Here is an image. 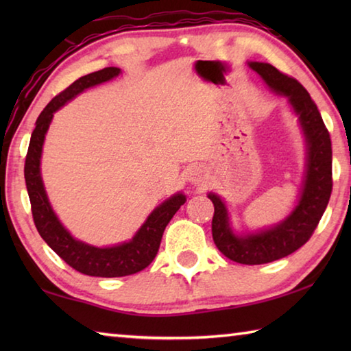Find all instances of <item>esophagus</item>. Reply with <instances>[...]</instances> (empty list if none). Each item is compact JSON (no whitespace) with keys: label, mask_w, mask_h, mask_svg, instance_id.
Wrapping results in <instances>:
<instances>
[{"label":"esophagus","mask_w":351,"mask_h":351,"mask_svg":"<svg viewBox=\"0 0 351 351\" xmlns=\"http://www.w3.org/2000/svg\"><path fill=\"white\" fill-rule=\"evenodd\" d=\"M187 180H189V182H192L193 186H199V184H203V182L207 181L206 170L201 167V165H195V167L189 170Z\"/></svg>","instance_id":"34e87169"}]
</instances>
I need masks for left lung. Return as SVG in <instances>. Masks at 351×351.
I'll return each instance as SVG.
<instances>
[{"label": "left lung", "instance_id": "8db88e82", "mask_svg": "<svg viewBox=\"0 0 351 351\" xmlns=\"http://www.w3.org/2000/svg\"><path fill=\"white\" fill-rule=\"evenodd\" d=\"M272 93L287 97L297 116L305 141V170L299 198L289 215L280 223L252 232H237L230 213L219 195L209 192L215 212L212 218V237L219 252L241 265H263L293 254L310 240L330 201L331 139L322 116L310 94L293 77L263 62H247Z\"/></svg>", "mask_w": 351, "mask_h": 351}]
</instances>
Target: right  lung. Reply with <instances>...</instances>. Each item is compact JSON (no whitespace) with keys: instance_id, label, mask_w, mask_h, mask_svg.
<instances>
[{"instance_id":"1","label":"right lung","mask_w":351,"mask_h":351,"mask_svg":"<svg viewBox=\"0 0 351 351\" xmlns=\"http://www.w3.org/2000/svg\"><path fill=\"white\" fill-rule=\"evenodd\" d=\"M121 73L122 71L119 68L110 66L83 75L52 99L35 122V130L32 132L31 142H29L25 164V180L32 206V217L41 239L58 257L66 261L71 268L93 277H123L145 269L156 257L165 226L186 203V195L182 192L171 195L156 209L152 210L132 240L105 247L88 245L85 241L74 239L52 209L43 178H41L40 165L45 138L54 112L88 88L110 82Z\"/></svg>"}]
</instances>
